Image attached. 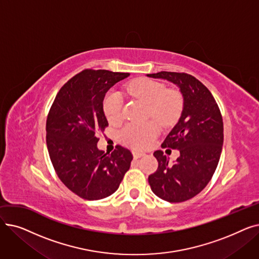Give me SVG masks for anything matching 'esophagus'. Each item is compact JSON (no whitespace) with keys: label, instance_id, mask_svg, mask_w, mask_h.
Listing matches in <instances>:
<instances>
[{"label":"esophagus","instance_id":"34e87169","mask_svg":"<svg viewBox=\"0 0 259 259\" xmlns=\"http://www.w3.org/2000/svg\"><path fill=\"white\" fill-rule=\"evenodd\" d=\"M132 153H133L134 158H140L141 156H143V155L145 154L144 152H142V151H138V150H133V151H132Z\"/></svg>","mask_w":259,"mask_h":259}]
</instances>
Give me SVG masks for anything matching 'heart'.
<instances>
[{
  "label": "heart",
  "instance_id": "1",
  "mask_svg": "<svg viewBox=\"0 0 259 259\" xmlns=\"http://www.w3.org/2000/svg\"><path fill=\"white\" fill-rule=\"evenodd\" d=\"M126 90L149 106V113L159 124H171L181 112V94L175 90H167L166 86L158 81L140 78L130 83ZM122 105L124 101L119 92L111 91L106 95L103 106L109 121L115 122L121 118ZM157 133L158 128L152 121L130 122L121 130V138L132 147L144 148L152 142Z\"/></svg>",
  "mask_w": 259,
  "mask_h": 259
}]
</instances>
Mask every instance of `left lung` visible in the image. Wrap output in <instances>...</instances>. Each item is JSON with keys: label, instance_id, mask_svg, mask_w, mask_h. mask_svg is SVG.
I'll return each instance as SVG.
<instances>
[{"label": "left lung", "instance_id": "obj_1", "mask_svg": "<svg viewBox=\"0 0 259 259\" xmlns=\"http://www.w3.org/2000/svg\"><path fill=\"white\" fill-rule=\"evenodd\" d=\"M147 76L170 81L183 95L181 117L161 145L179 150L180 156L170 164L164 152L155 151L158 168L148 178L156 196L182 202L197 195L212 179L224 144L223 117L211 92L194 76L168 71Z\"/></svg>", "mask_w": 259, "mask_h": 259}]
</instances>
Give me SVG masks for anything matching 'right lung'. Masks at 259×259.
Here are the masks:
<instances>
[{"label": "right lung", "instance_id": "right-lung-1", "mask_svg": "<svg viewBox=\"0 0 259 259\" xmlns=\"http://www.w3.org/2000/svg\"><path fill=\"white\" fill-rule=\"evenodd\" d=\"M130 73L87 69L61 88L46 122L49 156L62 183L87 200L113 194L133 158L116 146L109 154L98 148L99 133L108 126L103 102L107 91Z\"/></svg>", "mask_w": 259, "mask_h": 259}]
</instances>
